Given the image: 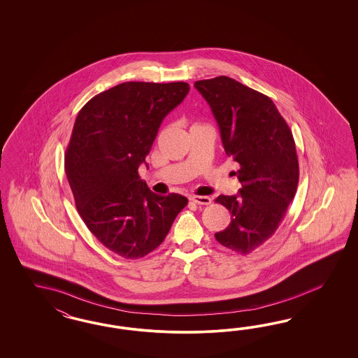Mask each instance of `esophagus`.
Instances as JSON below:
<instances>
[{
    "instance_id": "obj_1",
    "label": "esophagus",
    "mask_w": 358,
    "mask_h": 358,
    "mask_svg": "<svg viewBox=\"0 0 358 358\" xmlns=\"http://www.w3.org/2000/svg\"><path fill=\"white\" fill-rule=\"evenodd\" d=\"M190 201L194 202L196 205H210L211 203V198L207 195H192Z\"/></svg>"
}]
</instances>
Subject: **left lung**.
Wrapping results in <instances>:
<instances>
[{
  "mask_svg": "<svg viewBox=\"0 0 358 358\" xmlns=\"http://www.w3.org/2000/svg\"><path fill=\"white\" fill-rule=\"evenodd\" d=\"M220 130L227 156L238 164L241 189L219 195L231 223L215 238L248 255L277 231L299 181L293 134L271 98L227 76L195 81Z\"/></svg>",
  "mask_w": 358,
  "mask_h": 358,
  "instance_id": "obj_1",
  "label": "left lung"
}]
</instances>
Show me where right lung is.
<instances>
[{
	"instance_id": "1",
	"label": "right lung",
	"mask_w": 358,
	"mask_h": 358,
	"mask_svg": "<svg viewBox=\"0 0 358 358\" xmlns=\"http://www.w3.org/2000/svg\"><path fill=\"white\" fill-rule=\"evenodd\" d=\"M189 90L182 81L123 83L87 101L77 115L64 157L77 211L98 241L123 259L156 250L187 205L184 195L155 194L138 169L164 118Z\"/></svg>"
}]
</instances>
